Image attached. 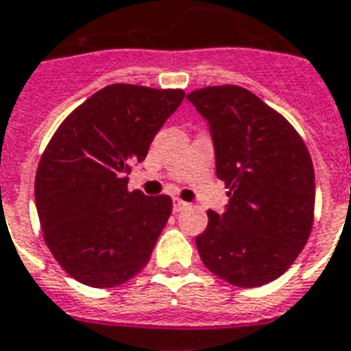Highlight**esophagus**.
<instances>
[{"instance_id": "1", "label": "esophagus", "mask_w": 351, "mask_h": 351, "mask_svg": "<svg viewBox=\"0 0 351 351\" xmlns=\"http://www.w3.org/2000/svg\"><path fill=\"white\" fill-rule=\"evenodd\" d=\"M188 206V202L180 201V199H175V201H173V208H175V212H182V210H186Z\"/></svg>"}]
</instances>
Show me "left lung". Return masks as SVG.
Here are the masks:
<instances>
[{
	"label": "left lung",
	"instance_id": "obj_1",
	"mask_svg": "<svg viewBox=\"0 0 351 351\" xmlns=\"http://www.w3.org/2000/svg\"><path fill=\"white\" fill-rule=\"evenodd\" d=\"M188 100L210 124L215 173L228 188L223 214L208 210L195 238L202 264L223 281L256 288L287 271L314 221V167L287 119L251 90L214 85Z\"/></svg>",
	"mask_w": 351,
	"mask_h": 351
}]
</instances>
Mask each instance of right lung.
Returning a JSON list of instances; mask_svg holds the SVG:
<instances>
[{"instance_id":"1","label":"right lung","mask_w":351,"mask_h":351,"mask_svg":"<svg viewBox=\"0 0 351 351\" xmlns=\"http://www.w3.org/2000/svg\"><path fill=\"white\" fill-rule=\"evenodd\" d=\"M184 95L108 85L64 119L40 156L35 202L44 241L76 281L113 288L147 266L173 201L130 191L126 175Z\"/></svg>"}]
</instances>
